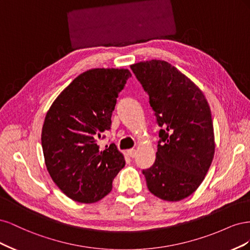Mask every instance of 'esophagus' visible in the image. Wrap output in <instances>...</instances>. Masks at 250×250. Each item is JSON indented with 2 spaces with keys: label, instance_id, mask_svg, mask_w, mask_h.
Masks as SVG:
<instances>
[{
  "label": "esophagus",
  "instance_id": "34e87169",
  "mask_svg": "<svg viewBox=\"0 0 250 250\" xmlns=\"http://www.w3.org/2000/svg\"><path fill=\"white\" fill-rule=\"evenodd\" d=\"M128 155H129L130 157H135V155H137V150L135 149H129L127 151Z\"/></svg>",
  "mask_w": 250,
  "mask_h": 250
}]
</instances>
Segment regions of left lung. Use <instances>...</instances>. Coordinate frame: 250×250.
Returning a JSON list of instances; mask_svg holds the SVG:
<instances>
[{
  "instance_id": "obj_1",
  "label": "left lung",
  "mask_w": 250,
  "mask_h": 250,
  "mask_svg": "<svg viewBox=\"0 0 250 250\" xmlns=\"http://www.w3.org/2000/svg\"><path fill=\"white\" fill-rule=\"evenodd\" d=\"M149 95L162 127L156 158L143 170L149 191L166 201H179L201 185L215 153L214 127L201 89L165 60L130 65Z\"/></svg>"
}]
</instances>
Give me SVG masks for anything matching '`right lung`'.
I'll list each match as a JSON object with an SVG mask.
<instances>
[{"instance_id":"add662e5","label":"right lung","mask_w":250,"mask_h":250,"mask_svg":"<svg viewBox=\"0 0 250 250\" xmlns=\"http://www.w3.org/2000/svg\"><path fill=\"white\" fill-rule=\"evenodd\" d=\"M131 73L127 69H92L67 85L48 110L42 130L47 170L67 197L94 203L106 196L125 166L115 144L98 145L110 129L119 93Z\"/></svg>"}]
</instances>
